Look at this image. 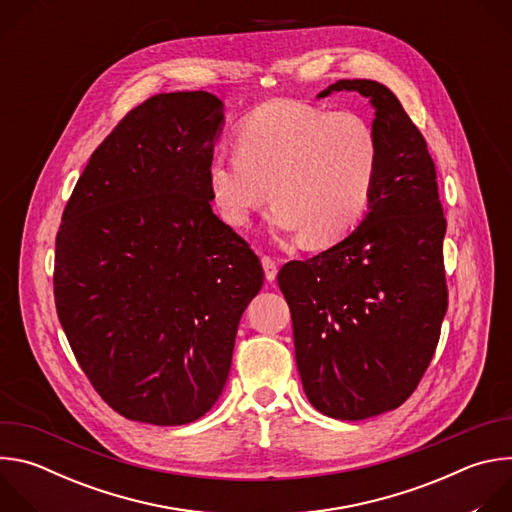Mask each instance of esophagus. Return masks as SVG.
<instances>
[{
    "mask_svg": "<svg viewBox=\"0 0 512 512\" xmlns=\"http://www.w3.org/2000/svg\"><path fill=\"white\" fill-rule=\"evenodd\" d=\"M263 269H265V277L267 281H273L277 277V263L273 257L269 255H263Z\"/></svg>",
    "mask_w": 512,
    "mask_h": 512,
    "instance_id": "obj_1",
    "label": "esophagus"
}]
</instances>
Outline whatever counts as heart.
<instances>
[{
    "mask_svg": "<svg viewBox=\"0 0 512 512\" xmlns=\"http://www.w3.org/2000/svg\"><path fill=\"white\" fill-rule=\"evenodd\" d=\"M237 156L212 154L206 186L214 210L235 229L271 194V223L312 247L350 235L371 212L381 168L379 137L358 113L273 99L235 131Z\"/></svg>",
    "mask_w": 512,
    "mask_h": 512,
    "instance_id": "heart-1",
    "label": "heart"
}]
</instances>
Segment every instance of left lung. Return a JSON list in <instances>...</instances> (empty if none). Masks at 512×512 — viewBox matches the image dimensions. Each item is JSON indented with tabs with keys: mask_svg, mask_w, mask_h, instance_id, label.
Listing matches in <instances>:
<instances>
[{
	"mask_svg": "<svg viewBox=\"0 0 512 512\" xmlns=\"http://www.w3.org/2000/svg\"><path fill=\"white\" fill-rule=\"evenodd\" d=\"M375 107L381 168L367 218L340 243L277 273L310 403L344 421L403 405L417 389L448 310L446 216L427 143L399 99L367 79L336 81Z\"/></svg>",
	"mask_w": 512,
	"mask_h": 512,
	"instance_id": "obj_1",
	"label": "left lung"
}]
</instances>
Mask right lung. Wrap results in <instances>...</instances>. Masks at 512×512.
<instances>
[{
	"label": "right lung",
	"mask_w": 512,
	"mask_h": 512,
	"mask_svg": "<svg viewBox=\"0 0 512 512\" xmlns=\"http://www.w3.org/2000/svg\"><path fill=\"white\" fill-rule=\"evenodd\" d=\"M223 101L162 93L93 152L56 235V314L119 415L184 425L221 397L239 320L263 285L249 243L212 212L206 164Z\"/></svg>",
	"instance_id": "right-lung-1"
}]
</instances>
